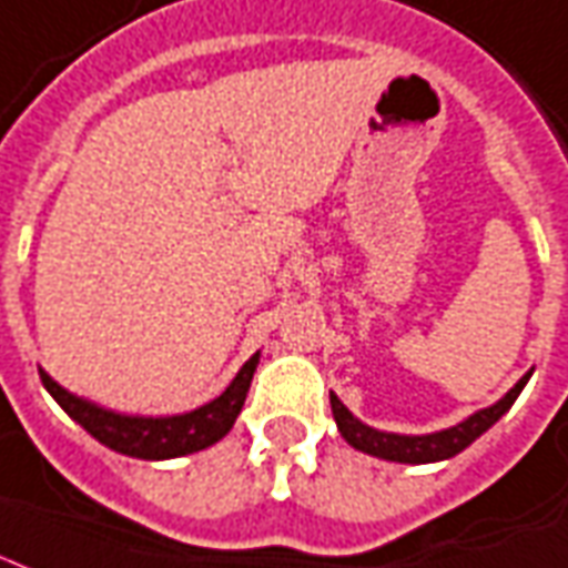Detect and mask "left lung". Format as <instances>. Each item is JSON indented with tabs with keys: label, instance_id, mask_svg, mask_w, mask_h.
Segmentation results:
<instances>
[{
	"label": "left lung",
	"instance_id": "obj_1",
	"mask_svg": "<svg viewBox=\"0 0 568 568\" xmlns=\"http://www.w3.org/2000/svg\"><path fill=\"white\" fill-rule=\"evenodd\" d=\"M530 372L525 378L518 381L504 399L491 405L486 410H476L474 417H467L465 423H458L453 428H444V432H435V435H389V432H378V428L363 426L361 419L352 417V410L345 408L336 396L331 393V408L333 419L339 426L342 438L348 440L354 449L361 453H369V456L387 458V462H405V465H428V462H440V458L458 456L462 449L470 447L486 428H491L497 419L504 417L506 410L513 408V402L518 399V393L525 389Z\"/></svg>",
	"mask_w": 568,
	"mask_h": 568
}]
</instances>
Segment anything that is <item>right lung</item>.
Returning <instances> with one entry per match:
<instances>
[{"instance_id": "1", "label": "right lung", "mask_w": 568, "mask_h": 568, "mask_svg": "<svg viewBox=\"0 0 568 568\" xmlns=\"http://www.w3.org/2000/svg\"><path fill=\"white\" fill-rule=\"evenodd\" d=\"M255 366H258V354H253L244 363V369L237 372L235 381L214 402H207L190 414H179V417H124V414L103 410L92 402L73 396L64 387H59L47 372H41V381L43 387L50 389V396L62 405L64 414L77 419L92 438H98L121 456L158 462V458L199 453V449L211 447L223 435H229V428L235 426L237 414L244 408Z\"/></svg>"}]
</instances>
